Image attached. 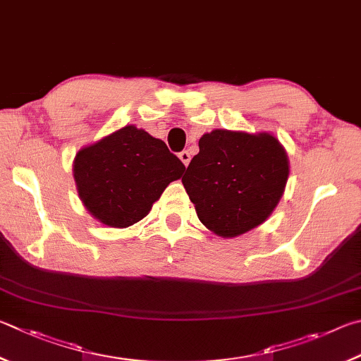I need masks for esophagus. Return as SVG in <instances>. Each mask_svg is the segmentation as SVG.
I'll return each mask as SVG.
<instances>
[{"label": "esophagus", "mask_w": 361, "mask_h": 361, "mask_svg": "<svg viewBox=\"0 0 361 361\" xmlns=\"http://www.w3.org/2000/svg\"><path fill=\"white\" fill-rule=\"evenodd\" d=\"M179 158H180V161L185 164V166H188V163H190V154H188L187 150L179 152Z\"/></svg>", "instance_id": "esophagus-1"}]
</instances>
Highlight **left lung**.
<instances>
[{
    "instance_id": "left-lung-1",
    "label": "left lung",
    "mask_w": 361,
    "mask_h": 361,
    "mask_svg": "<svg viewBox=\"0 0 361 361\" xmlns=\"http://www.w3.org/2000/svg\"><path fill=\"white\" fill-rule=\"evenodd\" d=\"M288 171L286 150L269 133L214 130L201 136L182 184L201 224L217 236L235 238L273 214Z\"/></svg>"
}]
</instances>
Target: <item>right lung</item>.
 <instances>
[{"mask_svg": "<svg viewBox=\"0 0 361 361\" xmlns=\"http://www.w3.org/2000/svg\"><path fill=\"white\" fill-rule=\"evenodd\" d=\"M184 169L161 139L135 125L80 149L73 164L80 201L94 219L112 228L142 220Z\"/></svg>", "mask_w": 361, "mask_h": 361, "instance_id": "obj_1", "label": "right lung"}]
</instances>
